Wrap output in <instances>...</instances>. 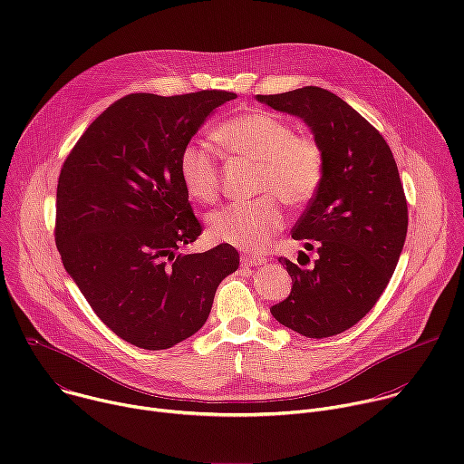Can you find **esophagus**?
<instances>
[{
  "mask_svg": "<svg viewBox=\"0 0 464 464\" xmlns=\"http://www.w3.org/2000/svg\"><path fill=\"white\" fill-rule=\"evenodd\" d=\"M240 262H242V266L253 268V266H260V264L266 262V258L258 256V255H253V253H244V255L240 256Z\"/></svg>",
  "mask_w": 464,
  "mask_h": 464,
  "instance_id": "esophagus-1",
  "label": "esophagus"
}]
</instances>
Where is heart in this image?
Wrapping results in <instances>:
<instances>
[{"label": "heart", "instance_id": "b5f03b06", "mask_svg": "<svg viewBox=\"0 0 464 464\" xmlns=\"http://www.w3.org/2000/svg\"><path fill=\"white\" fill-rule=\"evenodd\" d=\"M220 145L258 163L255 192L264 194L247 204H231L209 217L213 240L244 251H260L285 224L281 200L290 208L308 204L317 194L324 161L319 145L295 136L290 122L276 113L251 110L237 113L215 130ZM185 192L200 204H213L220 192V169L211 149L188 141L178 160Z\"/></svg>", "mask_w": 464, "mask_h": 464}]
</instances>
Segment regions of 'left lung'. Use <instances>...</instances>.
I'll list each match as a JSON object with an SVG mask.
<instances>
[{
    "label": "left lung",
    "instance_id": "obj_1",
    "mask_svg": "<svg viewBox=\"0 0 464 464\" xmlns=\"http://www.w3.org/2000/svg\"><path fill=\"white\" fill-rule=\"evenodd\" d=\"M256 99L301 117L324 161L321 187L292 231L315 260L299 268L279 258L294 285L270 312L306 338L342 334L376 304L401 258L408 202L399 169L380 131L328 90L304 86Z\"/></svg>",
    "mask_w": 464,
    "mask_h": 464
}]
</instances>
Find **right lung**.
Wrapping results in <instances>:
<instances>
[{
  "mask_svg": "<svg viewBox=\"0 0 464 464\" xmlns=\"http://www.w3.org/2000/svg\"><path fill=\"white\" fill-rule=\"evenodd\" d=\"M235 97L126 95L88 126L62 165L54 242L63 268L111 333L140 349H170L198 333L218 285L238 270L229 244L178 253L202 235L179 152Z\"/></svg>",
  "mask_w": 464,
  "mask_h": 464,
  "instance_id": "1",
  "label": "right lung"
}]
</instances>
